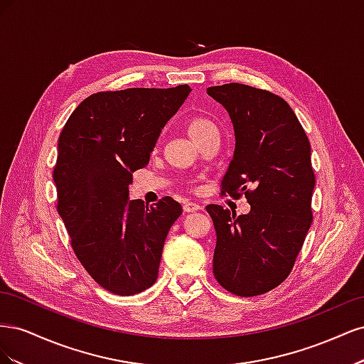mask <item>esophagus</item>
Listing matches in <instances>:
<instances>
[{"label": "esophagus", "instance_id": "1", "mask_svg": "<svg viewBox=\"0 0 364 364\" xmlns=\"http://www.w3.org/2000/svg\"><path fill=\"white\" fill-rule=\"evenodd\" d=\"M200 209H202V206H200V205H197V203H194V202H186V203L183 205V211H185V213L200 211Z\"/></svg>", "mask_w": 364, "mask_h": 364}]
</instances>
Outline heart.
<instances>
[{
	"mask_svg": "<svg viewBox=\"0 0 364 364\" xmlns=\"http://www.w3.org/2000/svg\"><path fill=\"white\" fill-rule=\"evenodd\" d=\"M186 127H188V134L191 135V138L194 141H197L199 138H202L206 132L217 129L215 123L211 119H208L205 117H193L188 119V123H186Z\"/></svg>",
	"mask_w": 364,
	"mask_h": 364,
	"instance_id": "1",
	"label": "heart"
}]
</instances>
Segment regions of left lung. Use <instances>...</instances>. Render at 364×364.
Masks as SVG:
<instances>
[{
    "label": "left lung",
    "instance_id": "8db88e82",
    "mask_svg": "<svg viewBox=\"0 0 364 364\" xmlns=\"http://www.w3.org/2000/svg\"><path fill=\"white\" fill-rule=\"evenodd\" d=\"M206 91L226 107L235 130L222 196H245L250 205L238 217L220 205L206 206L217 234L214 277L237 296L267 293L287 279L313 222L310 141L277 94L243 83Z\"/></svg>",
    "mask_w": 364,
    "mask_h": 364
}]
</instances>
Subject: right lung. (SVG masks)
<instances>
[{
  "instance_id": "right-lung-1",
  "label": "right lung",
  "mask_w": 364,
  "mask_h": 364,
  "mask_svg": "<svg viewBox=\"0 0 364 364\" xmlns=\"http://www.w3.org/2000/svg\"><path fill=\"white\" fill-rule=\"evenodd\" d=\"M191 87H129L92 94L63 126L53 178L58 213L85 270L107 291L136 294L158 279L162 247L182 206L165 196L129 200L165 123Z\"/></svg>"
}]
</instances>
